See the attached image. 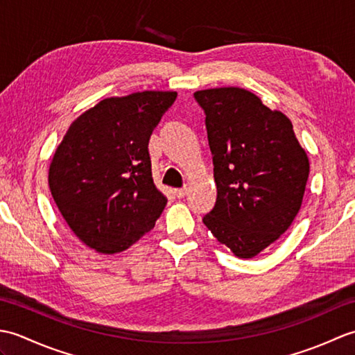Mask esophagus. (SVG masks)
Returning <instances> with one entry per match:
<instances>
[{"mask_svg": "<svg viewBox=\"0 0 355 355\" xmlns=\"http://www.w3.org/2000/svg\"><path fill=\"white\" fill-rule=\"evenodd\" d=\"M173 193H175L178 198H183L187 195V187L184 186V187H182V189H175V191H173Z\"/></svg>", "mask_w": 355, "mask_h": 355, "instance_id": "esophagus-1", "label": "esophagus"}]
</instances>
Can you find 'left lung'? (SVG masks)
<instances>
[{"label": "left lung", "instance_id": "obj_1", "mask_svg": "<svg viewBox=\"0 0 355 355\" xmlns=\"http://www.w3.org/2000/svg\"><path fill=\"white\" fill-rule=\"evenodd\" d=\"M206 112L216 205L202 223L241 259L281 238L302 206L310 160L284 112L238 87L193 94Z\"/></svg>", "mask_w": 355, "mask_h": 355}]
</instances>
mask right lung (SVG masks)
I'll list each match as a JSON object with an SVG mask.
<instances>
[{"label":"right lung","instance_id":"right-lung-1","mask_svg":"<svg viewBox=\"0 0 355 355\" xmlns=\"http://www.w3.org/2000/svg\"><path fill=\"white\" fill-rule=\"evenodd\" d=\"M175 92L108 97L67 130L49 169V186L71 232L97 253L130 248L160 218L149 139Z\"/></svg>","mask_w":355,"mask_h":355}]
</instances>
